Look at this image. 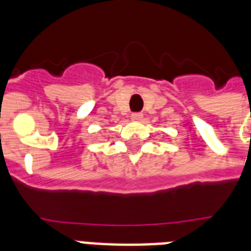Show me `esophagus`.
<instances>
[{"mask_svg": "<svg viewBox=\"0 0 251 251\" xmlns=\"http://www.w3.org/2000/svg\"><path fill=\"white\" fill-rule=\"evenodd\" d=\"M142 117H143V114H142V113H133V114H131V120H133V121H139V120H142Z\"/></svg>", "mask_w": 251, "mask_h": 251, "instance_id": "34e87169", "label": "esophagus"}]
</instances>
